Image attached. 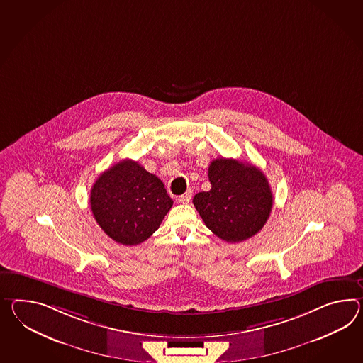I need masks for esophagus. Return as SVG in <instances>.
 <instances>
[{
    "label": "esophagus",
    "mask_w": 363,
    "mask_h": 363,
    "mask_svg": "<svg viewBox=\"0 0 363 363\" xmlns=\"http://www.w3.org/2000/svg\"><path fill=\"white\" fill-rule=\"evenodd\" d=\"M191 190H187L185 194L179 195L178 196V202L179 203H189L191 201Z\"/></svg>",
    "instance_id": "34e87169"
}]
</instances>
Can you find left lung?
<instances>
[{
    "instance_id": "1",
    "label": "left lung",
    "mask_w": 363,
    "mask_h": 363,
    "mask_svg": "<svg viewBox=\"0 0 363 363\" xmlns=\"http://www.w3.org/2000/svg\"><path fill=\"white\" fill-rule=\"evenodd\" d=\"M210 191L193 203L207 228L227 242H240L262 230L272 213L273 193L255 165L233 159L213 160L208 167Z\"/></svg>"
}]
</instances>
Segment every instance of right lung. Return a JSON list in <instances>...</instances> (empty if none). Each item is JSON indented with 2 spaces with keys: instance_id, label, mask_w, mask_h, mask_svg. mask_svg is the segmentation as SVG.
<instances>
[{
  "instance_id": "add662e5",
  "label": "right lung",
  "mask_w": 363,
  "mask_h": 363,
  "mask_svg": "<svg viewBox=\"0 0 363 363\" xmlns=\"http://www.w3.org/2000/svg\"><path fill=\"white\" fill-rule=\"evenodd\" d=\"M98 225L108 238L138 245L157 230L173 206L162 181L133 160H122L104 172L90 193Z\"/></svg>"
}]
</instances>
